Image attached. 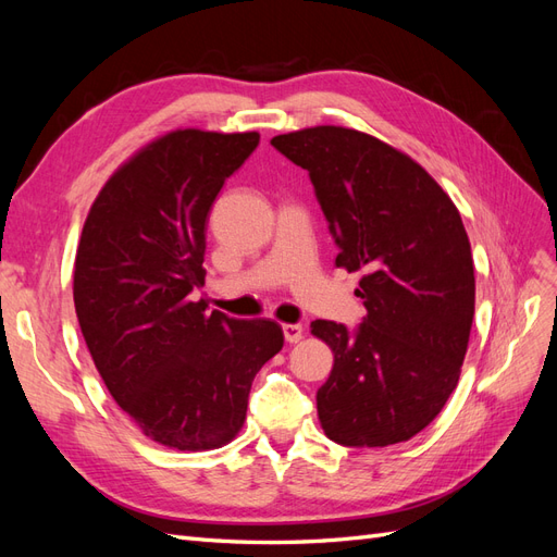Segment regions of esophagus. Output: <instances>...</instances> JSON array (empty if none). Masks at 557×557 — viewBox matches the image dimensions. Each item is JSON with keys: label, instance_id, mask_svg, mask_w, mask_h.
<instances>
[{"label": "esophagus", "instance_id": "1", "mask_svg": "<svg viewBox=\"0 0 557 557\" xmlns=\"http://www.w3.org/2000/svg\"><path fill=\"white\" fill-rule=\"evenodd\" d=\"M283 336L285 342L288 344H297L301 339V334H305V330H301V325H295V323H283Z\"/></svg>", "mask_w": 557, "mask_h": 557}]
</instances>
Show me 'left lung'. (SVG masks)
Returning a JSON list of instances; mask_svg holds the SVG:
<instances>
[{
    "instance_id": "1",
    "label": "left lung",
    "mask_w": 557,
    "mask_h": 557,
    "mask_svg": "<svg viewBox=\"0 0 557 557\" xmlns=\"http://www.w3.org/2000/svg\"><path fill=\"white\" fill-rule=\"evenodd\" d=\"M272 146L309 172L336 267L364 272L356 332L311 323L334 352L320 425L344 446L409 442L444 409L469 344L476 281L462 218L423 166L372 134L318 125Z\"/></svg>"
}]
</instances>
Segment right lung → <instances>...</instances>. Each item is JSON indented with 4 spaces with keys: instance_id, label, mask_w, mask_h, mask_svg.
I'll use <instances>...</instances> for the list:
<instances>
[{
    "instance_id": "right-lung-1",
    "label": "right lung",
    "mask_w": 557,
    "mask_h": 557,
    "mask_svg": "<svg viewBox=\"0 0 557 557\" xmlns=\"http://www.w3.org/2000/svg\"><path fill=\"white\" fill-rule=\"evenodd\" d=\"M258 144V132H166L117 166L81 232L83 339L117 407L166 448L230 444L252 379L283 348L274 320H237L193 301L207 274L211 205Z\"/></svg>"
}]
</instances>
